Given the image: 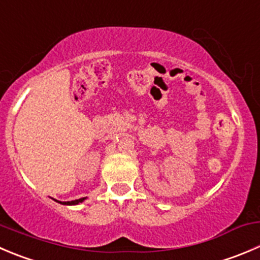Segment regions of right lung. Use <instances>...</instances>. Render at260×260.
<instances>
[{
	"mask_svg": "<svg viewBox=\"0 0 260 260\" xmlns=\"http://www.w3.org/2000/svg\"><path fill=\"white\" fill-rule=\"evenodd\" d=\"M86 198H80V200H75V201H70V202H59L62 205H67V206H74V205H79V203L84 202Z\"/></svg>",
	"mask_w": 260,
	"mask_h": 260,
	"instance_id": "obj_1",
	"label": "right lung"
}]
</instances>
